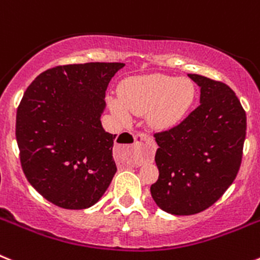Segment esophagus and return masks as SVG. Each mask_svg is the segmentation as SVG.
<instances>
[{"label": "esophagus", "mask_w": 260, "mask_h": 260, "mask_svg": "<svg viewBox=\"0 0 260 260\" xmlns=\"http://www.w3.org/2000/svg\"><path fill=\"white\" fill-rule=\"evenodd\" d=\"M135 141H137L135 142V150L139 151V153L126 158V164L132 165V167H139V165H142L146 161H152L156 148H157L153 138H151L150 135L141 134L135 137Z\"/></svg>", "instance_id": "esophagus-1"}]
</instances>
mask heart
Returning <instances> with one entry per match:
<instances>
[{
  "mask_svg": "<svg viewBox=\"0 0 260 260\" xmlns=\"http://www.w3.org/2000/svg\"><path fill=\"white\" fill-rule=\"evenodd\" d=\"M119 98L110 96L109 107L114 116L128 121L132 113L148 114L151 126L160 130L180 122L191 107L195 87L186 78L164 74H148L123 80Z\"/></svg>",
  "mask_w": 260,
  "mask_h": 260,
  "instance_id": "1",
  "label": "heart"
}]
</instances>
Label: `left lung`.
I'll list each match as a JSON object with an SVG mask.
<instances>
[{
	"label": "left lung",
	"mask_w": 260,
	"mask_h": 260,
	"mask_svg": "<svg viewBox=\"0 0 260 260\" xmlns=\"http://www.w3.org/2000/svg\"><path fill=\"white\" fill-rule=\"evenodd\" d=\"M201 87V105L167 132L156 133L158 178L151 195L162 211L195 215L221 198L237 176L246 137V113L222 82L189 74Z\"/></svg>",
	"instance_id": "obj_1"
}]
</instances>
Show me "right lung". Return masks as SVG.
I'll return each mask as SVG.
<instances>
[{"instance_id": "1", "label": "right lung", "mask_w": 260, "mask_h": 260, "mask_svg": "<svg viewBox=\"0 0 260 260\" xmlns=\"http://www.w3.org/2000/svg\"><path fill=\"white\" fill-rule=\"evenodd\" d=\"M125 66L88 62L48 69L26 89L15 137L26 178L50 203L84 210L107 191L116 174V135L103 128L105 91Z\"/></svg>"}]
</instances>
